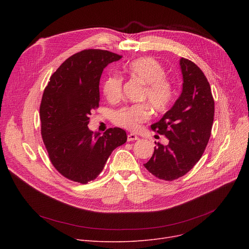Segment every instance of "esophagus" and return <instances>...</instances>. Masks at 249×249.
I'll return each instance as SVG.
<instances>
[{
  "label": "esophagus",
  "instance_id": "34e87169",
  "mask_svg": "<svg viewBox=\"0 0 249 249\" xmlns=\"http://www.w3.org/2000/svg\"><path fill=\"white\" fill-rule=\"evenodd\" d=\"M137 139H139L138 138V136L137 135H135V134H128L127 135V140L128 141H134V140H137Z\"/></svg>",
  "mask_w": 249,
  "mask_h": 249
}]
</instances>
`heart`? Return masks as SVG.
I'll list each match as a JSON object with an SVG mask.
<instances>
[{
  "label": "heart",
  "mask_w": 249,
  "mask_h": 249,
  "mask_svg": "<svg viewBox=\"0 0 249 249\" xmlns=\"http://www.w3.org/2000/svg\"><path fill=\"white\" fill-rule=\"evenodd\" d=\"M125 71L142 84L140 99L150 103L155 112L164 113L174 101V86L165 76L162 65L152 57H140L130 61L124 67ZM103 94L109 102L116 103L122 97V80L118 75H109L103 83ZM151 116V108L147 103L126 106L114 114L113 122L130 131H135L140 124Z\"/></svg>",
  "instance_id": "1"
}]
</instances>
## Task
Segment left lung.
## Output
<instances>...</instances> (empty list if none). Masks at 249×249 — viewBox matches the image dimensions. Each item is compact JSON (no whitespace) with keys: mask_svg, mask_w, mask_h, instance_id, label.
Listing matches in <instances>:
<instances>
[{"mask_svg":"<svg viewBox=\"0 0 249 249\" xmlns=\"http://www.w3.org/2000/svg\"><path fill=\"white\" fill-rule=\"evenodd\" d=\"M182 91L171 110L151 129L168 138L167 145L155 143L151 159L144 164L160 179L172 181L195 166L211 136L214 99L207 77L197 64L180 58Z\"/></svg>","mask_w":249,"mask_h":249,"instance_id":"8db88e82","label":"left lung"}]
</instances>
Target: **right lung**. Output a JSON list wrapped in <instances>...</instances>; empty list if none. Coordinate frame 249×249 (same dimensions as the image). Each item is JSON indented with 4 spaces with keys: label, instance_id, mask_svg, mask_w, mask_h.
Returning a JSON list of instances; mask_svg holds the SVG:
<instances>
[{
    "label": "right lung",
    "instance_id": "add662e5",
    "mask_svg": "<svg viewBox=\"0 0 249 249\" xmlns=\"http://www.w3.org/2000/svg\"><path fill=\"white\" fill-rule=\"evenodd\" d=\"M121 57L108 50H82L60 65L43 91L39 112L44 145L52 165L72 181L95 179L112 151L127 141L121 128L101 135L88 127L90 111L99 107L103 70Z\"/></svg>",
    "mask_w": 249,
    "mask_h": 249
}]
</instances>
